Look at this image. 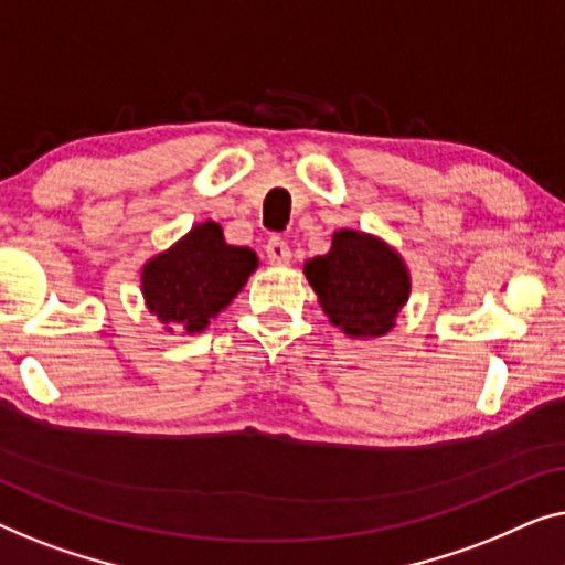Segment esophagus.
I'll list each match as a JSON object with an SVG mask.
<instances>
[{"label":"esophagus","instance_id":"obj_1","mask_svg":"<svg viewBox=\"0 0 565 565\" xmlns=\"http://www.w3.org/2000/svg\"><path fill=\"white\" fill-rule=\"evenodd\" d=\"M266 256H268V264H271V266H286L291 260L289 243H286L284 237L274 235L271 241L266 243Z\"/></svg>","mask_w":565,"mask_h":565}]
</instances>
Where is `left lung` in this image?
Returning a JSON list of instances; mask_svg holds the SVG:
<instances>
[{
    "instance_id": "8db88e82",
    "label": "left lung",
    "mask_w": 565,
    "mask_h": 565,
    "mask_svg": "<svg viewBox=\"0 0 565 565\" xmlns=\"http://www.w3.org/2000/svg\"><path fill=\"white\" fill-rule=\"evenodd\" d=\"M330 322L353 338H379L409 297V274L402 258L376 237L340 230L328 256L305 266Z\"/></svg>"
}]
</instances>
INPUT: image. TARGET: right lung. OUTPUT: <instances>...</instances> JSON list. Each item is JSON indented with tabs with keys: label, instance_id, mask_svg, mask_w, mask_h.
<instances>
[{
	"label": "right lung",
	"instance_id": "1",
	"mask_svg": "<svg viewBox=\"0 0 565 565\" xmlns=\"http://www.w3.org/2000/svg\"><path fill=\"white\" fill-rule=\"evenodd\" d=\"M256 266V253L227 245L222 227L204 222L171 250L148 260L142 294L166 328L200 332L235 299Z\"/></svg>",
	"mask_w": 565,
	"mask_h": 565
}]
</instances>
